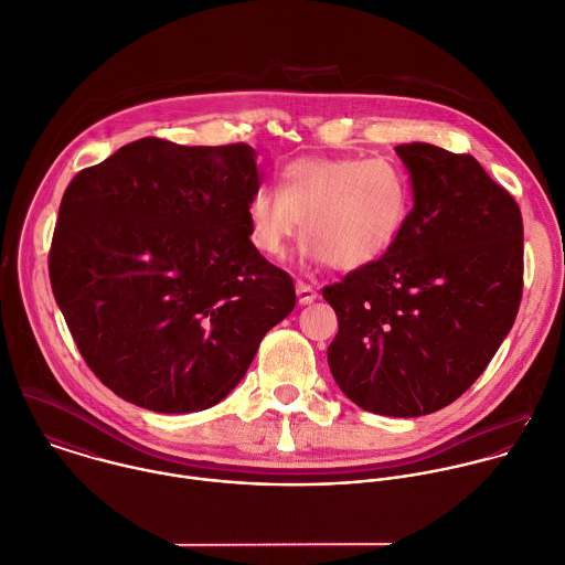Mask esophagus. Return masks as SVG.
Returning <instances> with one entry per match:
<instances>
[{"label": "esophagus", "instance_id": "obj_1", "mask_svg": "<svg viewBox=\"0 0 565 565\" xmlns=\"http://www.w3.org/2000/svg\"><path fill=\"white\" fill-rule=\"evenodd\" d=\"M297 299H299V303H312L315 299H317V290L310 286V284H306V281H297Z\"/></svg>", "mask_w": 565, "mask_h": 565}]
</instances>
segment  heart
<instances>
[{
	"instance_id": "obj_1",
	"label": "heart",
	"mask_w": 565,
	"mask_h": 565,
	"mask_svg": "<svg viewBox=\"0 0 565 565\" xmlns=\"http://www.w3.org/2000/svg\"><path fill=\"white\" fill-rule=\"evenodd\" d=\"M409 204V173L390 156L297 158L279 171L277 189L255 191L248 231L259 253L284 257L301 226L312 259L352 273L390 253Z\"/></svg>"
}]
</instances>
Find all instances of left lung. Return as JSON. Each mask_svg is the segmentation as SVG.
<instances>
[{"label": "left lung", "instance_id": "left-lung-1", "mask_svg": "<svg viewBox=\"0 0 565 565\" xmlns=\"http://www.w3.org/2000/svg\"><path fill=\"white\" fill-rule=\"evenodd\" d=\"M414 206L396 244L323 299L339 334L328 363L361 409L414 418L458 401L511 332L524 290L520 204L471 153L396 147Z\"/></svg>", "mask_w": 565, "mask_h": 565}]
</instances>
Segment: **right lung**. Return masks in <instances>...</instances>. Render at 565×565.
Returning a JSON list of instances; mask_svg holds the SVG:
<instances>
[{"label":"right lung","instance_id":"obj_1","mask_svg":"<svg viewBox=\"0 0 565 565\" xmlns=\"http://www.w3.org/2000/svg\"><path fill=\"white\" fill-rule=\"evenodd\" d=\"M255 156L149 136L67 184L52 292L83 361L122 401L160 414L217 405L292 312V277L250 242Z\"/></svg>","mask_w":565,"mask_h":565}]
</instances>
